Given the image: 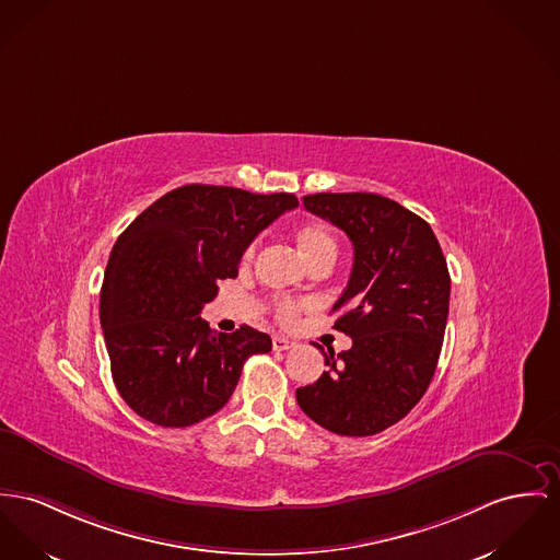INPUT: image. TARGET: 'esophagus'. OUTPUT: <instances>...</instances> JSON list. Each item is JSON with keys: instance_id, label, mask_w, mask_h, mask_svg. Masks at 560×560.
<instances>
[{"instance_id": "obj_1", "label": "esophagus", "mask_w": 560, "mask_h": 560, "mask_svg": "<svg viewBox=\"0 0 560 560\" xmlns=\"http://www.w3.org/2000/svg\"><path fill=\"white\" fill-rule=\"evenodd\" d=\"M271 346H273V350H289V348L295 346V341L289 339V337L273 336L271 337Z\"/></svg>"}]
</instances>
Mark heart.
I'll list each match as a JSON object with an SVG mask.
<instances>
[{
	"label": "heart",
	"instance_id": "heart-1",
	"mask_svg": "<svg viewBox=\"0 0 560 560\" xmlns=\"http://www.w3.org/2000/svg\"><path fill=\"white\" fill-rule=\"evenodd\" d=\"M293 240L298 244L301 257L310 265L320 261H331L337 255V240L331 226L320 221H305L293 229ZM255 253V244H250L244 253V259H250ZM305 307V303L293 299H280L276 301V316L280 323L291 325L298 318L299 312Z\"/></svg>",
	"mask_w": 560,
	"mask_h": 560
}]
</instances>
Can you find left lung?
Listing matches in <instances>:
<instances>
[{
    "instance_id": "8db88e82",
    "label": "left lung",
    "mask_w": 560,
    "mask_h": 560,
    "mask_svg": "<svg viewBox=\"0 0 560 560\" xmlns=\"http://www.w3.org/2000/svg\"><path fill=\"white\" fill-rule=\"evenodd\" d=\"M303 206L350 237L354 262L334 305V329L352 337V348L325 354L329 370L298 388L299 408L337 435H375L433 380L450 305L446 259L429 223L388 197L316 192Z\"/></svg>"
}]
</instances>
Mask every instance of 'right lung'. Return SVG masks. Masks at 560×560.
<instances>
[{
    "mask_svg": "<svg viewBox=\"0 0 560 560\" xmlns=\"http://www.w3.org/2000/svg\"><path fill=\"white\" fill-rule=\"evenodd\" d=\"M291 192L187 185L165 192L116 240L104 273L100 320L116 390L159 427H190L223 408L248 357L271 339L248 325L214 334L201 310L237 276L250 242Z\"/></svg>",
    "mask_w": 560,
    "mask_h": 560,
    "instance_id": "1",
    "label": "right lung"
}]
</instances>
